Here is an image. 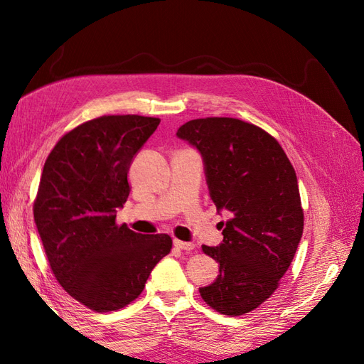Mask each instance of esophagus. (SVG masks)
<instances>
[{"instance_id":"esophagus-1","label":"esophagus","mask_w":364,"mask_h":364,"mask_svg":"<svg viewBox=\"0 0 364 364\" xmlns=\"http://www.w3.org/2000/svg\"><path fill=\"white\" fill-rule=\"evenodd\" d=\"M174 246L178 249H182V250H194L196 249V245L194 243H186V241H181V240H174L173 241Z\"/></svg>"}]
</instances>
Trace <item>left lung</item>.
<instances>
[{"instance_id": "obj_1", "label": "left lung", "mask_w": 364, "mask_h": 364, "mask_svg": "<svg viewBox=\"0 0 364 364\" xmlns=\"http://www.w3.org/2000/svg\"><path fill=\"white\" fill-rule=\"evenodd\" d=\"M176 135L202 153L211 199L230 213L222 222L223 243L202 246L220 274L200 296L218 313L246 314L279 287L301 241L296 171L277 139L238 118L191 119Z\"/></svg>"}]
</instances>
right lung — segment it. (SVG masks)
<instances>
[{
    "label": "right lung",
    "mask_w": 364,
    "mask_h": 364,
    "mask_svg": "<svg viewBox=\"0 0 364 364\" xmlns=\"http://www.w3.org/2000/svg\"><path fill=\"white\" fill-rule=\"evenodd\" d=\"M159 123L141 115L90 119L67 132L43 164L33 203L43 250L63 290L92 311L135 301L171 250L170 235L115 222L130 193L132 159Z\"/></svg>",
    "instance_id": "add662e5"
}]
</instances>
